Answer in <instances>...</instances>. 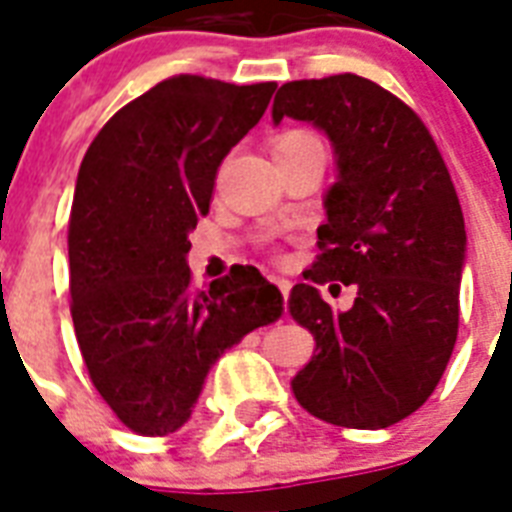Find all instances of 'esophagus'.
Masks as SVG:
<instances>
[{"label": "esophagus", "instance_id": "34e87169", "mask_svg": "<svg viewBox=\"0 0 512 512\" xmlns=\"http://www.w3.org/2000/svg\"><path fill=\"white\" fill-rule=\"evenodd\" d=\"M273 284H276V287H279V292L284 297H289V289H292V284H289L287 279H273Z\"/></svg>", "mask_w": 512, "mask_h": 512}]
</instances>
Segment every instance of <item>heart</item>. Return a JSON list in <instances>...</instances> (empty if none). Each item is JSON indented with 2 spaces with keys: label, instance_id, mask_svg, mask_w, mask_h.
Returning a JSON list of instances; mask_svg holds the SVG:
<instances>
[{
  "label": "heart",
  "instance_id": "1",
  "mask_svg": "<svg viewBox=\"0 0 512 512\" xmlns=\"http://www.w3.org/2000/svg\"><path fill=\"white\" fill-rule=\"evenodd\" d=\"M305 140H316V138H313V135H308V132H300V130L284 132V135H279V138H276V143H273V151H279V148L297 146V143H305Z\"/></svg>",
  "mask_w": 512,
  "mask_h": 512
}]
</instances>
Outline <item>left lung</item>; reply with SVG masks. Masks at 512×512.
<instances>
[{
  "label": "left lung",
  "instance_id": "obj_1",
  "mask_svg": "<svg viewBox=\"0 0 512 512\" xmlns=\"http://www.w3.org/2000/svg\"><path fill=\"white\" fill-rule=\"evenodd\" d=\"M313 124L335 151L327 220L289 313L316 353L292 380L303 409L340 428L380 430L436 390L457 340L465 217L436 143L412 108L356 74L281 84L273 124ZM356 283L335 314L313 283Z\"/></svg>",
  "mask_w": 512,
  "mask_h": 512
}]
</instances>
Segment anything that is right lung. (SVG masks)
<instances>
[{
  "mask_svg": "<svg viewBox=\"0 0 512 512\" xmlns=\"http://www.w3.org/2000/svg\"><path fill=\"white\" fill-rule=\"evenodd\" d=\"M276 82L180 74L116 111L92 140L68 220L71 319L92 385L140 436L183 428L217 358L284 313L252 265L191 287L188 233L217 167L271 103Z\"/></svg>",
  "mask_w": 512,
  "mask_h": 512,
  "instance_id": "obj_1",
  "label": "right lung"
}]
</instances>
